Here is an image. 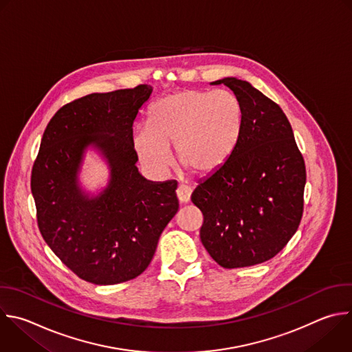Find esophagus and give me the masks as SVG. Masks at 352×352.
Returning <instances> with one entry per match:
<instances>
[{"label":"esophagus","mask_w":352,"mask_h":352,"mask_svg":"<svg viewBox=\"0 0 352 352\" xmlns=\"http://www.w3.org/2000/svg\"><path fill=\"white\" fill-rule=\"evenodd\" d=\"M190 193H192V190H190L189 186L179 185L178 189H177V197H178L179 203H182V204L188 203L190 200Z\"/></svg>","instance_id":"obj_1"}]
</instances>
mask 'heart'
I'll list each match as a JSON object with an SVG mask.
<instances>
[{"instance_id":"1","label":"heart","mask_w":352,"mask_h":352,"mask_svg":"<svg viewBox=\"0 0 352 352\" xmlns=\"http://www.w3.org/2000/svg\"><path fill=\"white\" fill-rule=\"evenodd\" d=\"M241 106L229 91H182L157 100L149 110L148 126L134 134L140 160L163 174L173 166L175 148L179 164L196 175L218 170L236 145Z\"/></svg>"}]
</instances>
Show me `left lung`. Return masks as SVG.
Here are the masks:
<instances>
[{
	"instance_id": "left-lung-1",
	"label": "left lung",
	"mask_w": 352,
	"mask_h": 352,
	"mask_svg": "<svg viewBox=\"0 0 352 352\" xmlns=\"http://www.w3.org/2000/svg\"><path fill=\"white\" fill-rule=\"evenodd\" d=\"M211 84L233 91L242 119L228 160L192 193L204 217L200 239L221 267H252L275 257L296 233L305 164L279 104L236 77Z\"/></svg>"
}]
</instances>
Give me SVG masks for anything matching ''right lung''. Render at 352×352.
I'll return each instance as SVG.
<instances>
[{
    "instance_id": "1",
    "label": "right lung",
    "mask_w": 352,
    "mask_h": 352,
    "mask_svg": "<svg viewBox=\"0 0 352 352\" xmlns=\"http://www.w3.org/2000/svg\"><path fill=\"white\" fill-rule=\"evenodd\" d=\"M153 88L89 94L60 107L48 123L32 171L41 235L59 260L94 285L141 275L178 211L177 181L153 182L137 167L133 124ZM95 148L109 168L108 185L85 192L78 175Z\"/></svg>"
}]
</instances>
